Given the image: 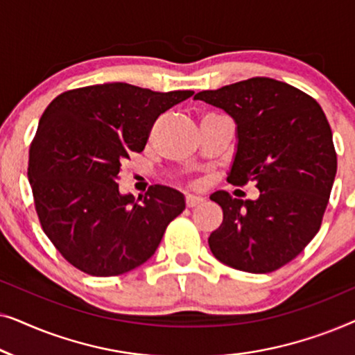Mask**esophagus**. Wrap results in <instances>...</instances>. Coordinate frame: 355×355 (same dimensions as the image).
Masks as SVG:
<instances>
[{
	"label": "esophagus",
	"mask_w": 355,
	"mask_h": 355,
	"mask_svg": "<svg viewBox=\"0 0 355 355\" xmlns=\"http://www.w3.org/2000/svg\"><path fill=\"white\" fill-rule=\"evenodd\" d=\"M203 200H205V198L200 197V196H192V193H189V196L186 197V205L189 208H192V207L198 205V203H202Z\"/></svg>",
	"instance_id": "obj_1"
}]
</instances>
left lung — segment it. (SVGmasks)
Returning <instances> with one entry per match:
<instances>
[{
  "instance_id": "obj_1",
  "label": "left lung",
  "mask_w": 355,
  "mask_h": 355,
  "mask_svg": "<svg viewBox=\"0 0 355 355\" xmlns=\"http://www.w3.org/2000/svg\"><path fill=\"white\" fill-rule=\"evenodd\" d=\"M225 110L237 125L227 181L260 191L257 200L216 191L223 223L208 237L221 263L270 273L295 259L317 234L336 176L333 134L322 106L270 77L203 90L193 96Z\"/></svg>"
}]
</instances>
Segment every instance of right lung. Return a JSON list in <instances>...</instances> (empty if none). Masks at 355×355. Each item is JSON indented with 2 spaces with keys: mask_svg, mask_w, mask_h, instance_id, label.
Here are the masks:
<instances>
[{
  "mask_svg": "<svg viewBox=\"0 0 355 355\" xmlns=\"http://www.w3.org/2000/svg\"><path fill=\"white\" fill-rule=\"evenodd\" d=\"M192 95L113 82L67 90L46 106L27 174L43 231L77 270L118 276L137 268L186 208L176 189L157 184L135 200L116 181L158 116Z\"/></svg>",
  "mask_w": 355,
  "mask_h": 355,
  "instance_id": "right-lung-1",
  "label": "right lung"
}]
</instances>
